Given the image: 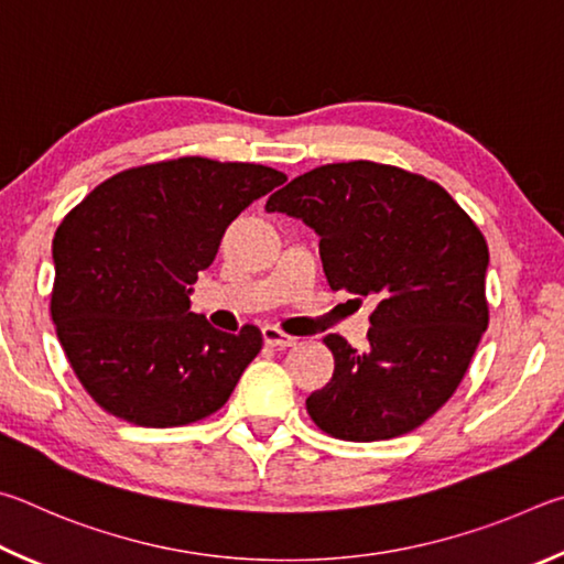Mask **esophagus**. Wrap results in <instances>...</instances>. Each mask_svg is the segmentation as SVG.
Returning a JSON list of instances; mask_svg holds the SVG:
<instances>
[{"label": "esophagus", "mask_w": 564, "mask_h": 564, "mask_svg": "<svg viewBox=\"0 0 564 564\" xmlns=\"http://www.w3.org/2000/svg\"><path fill=\"white\" fill-rule=\"evenodd\" d=\"M262 339H264L267 347H280V349L292 347V344L297 341L294 337H290V334H284V332H280L276 327H272V324H267V327H262Z\"/></svg>", "instance_id": "obj_1"}]
</instances>
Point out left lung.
I'll return each mask as SVG.
<instances>
[{"label":"left lung","mask_w":564,"mask_h":564,"mask_svg":"<svg viewBox=\"0 0 564 564\" xmlns=\"http://www.w3.org/2000/svg\"><path fill=\"white\" fill-rule=\"evenodd\" d=\"M319 237L332 290L371 297L367 349L324 344L334 373L307 397L317 426L341 441H383L433 416L466 373L488 327V245L438 183L371 161L294 177L264 205Z\"/></svg>","instance_id":"obj_1"}]
</instances>
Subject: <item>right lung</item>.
<instances>
[{
	"instance_id": "right-lung-1",
	"label": "right lung",
	"mask_w": 564,
	"mask_h": 564,
	"mask_svg": "<svg viewBox=\"0 0 564 564\" xmlns=\"http://www.w3.org/2000/svg\"><path fill=\"white\" fill-rule=\"evenodd\" d=\"M288 177L207 158L131 167L88 193L52 245V319L91 399L145 429L185 426L230 399L262 334L215 329L191 312V284L223 235Z\"/></svg>"
}]
</instances>
